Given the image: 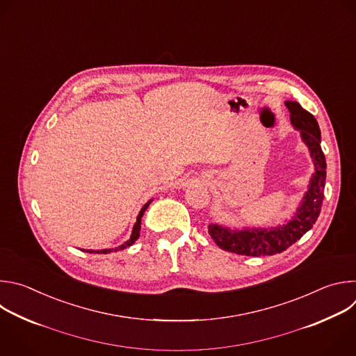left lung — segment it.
<instances>
[{"label": "left lung", "instance_id": "obj_1", "mask_svg": "<svg viewBox=\"0 0 356 356\" xmlns=\"http://www.w3.org/2000/svg\"><path fill=\"white\" fill-rule=\"evenodd\" d=\"M285 104L291 112L292 124L296 129H300L302 137L314 161L316 172L313 174L310 188L305 195L302 206L298 209L295 218L286 225L279 226L276 229H254L234 232L220 227L218 225H210L207 227L210 237L225 251L248 257L279 254L289 248L298 240H300L303 234H306L313 227L317 218L320 216L327 174L325 157L320 145V127L316 118L310 112L303 109L300 104L293 101H286Z\"/></svg>", "mask_w": 356, "mask_h": 356}]
</instances>
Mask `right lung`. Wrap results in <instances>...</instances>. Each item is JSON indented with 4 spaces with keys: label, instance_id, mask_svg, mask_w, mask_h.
Returning a JSON list of instances; mask_svg holds the SVG:
<instances>
[{
    "label": "right lung",
    "instance_id": "1",
    "mask_svg": "<svg viewBox=\"0 0 356 356\" xmlns=\"http://www.w3.org/2000/svg\"><path fill=\"white\" fill-rule=\"evenodd\" d=\"M152 202V200H150ZM150 202H147L143 207H141V210H140V213H138V216H137V219H136V223H134V226H133V232H131V236H130V238L124 243V244H122L120 247H118V248H115L113 251L116 252V251H120V250H123V248H126V247H130L137 238H138V236H140V223H141V218H143V215H145V211H146V209L149 207V204H150ZM87 252H95V251H87ZM108 252H112V250H101V251H97V254H108Z\"/></svg>",
    "mask_w": 356,
    "mask_h": 356
}]
</instances>
